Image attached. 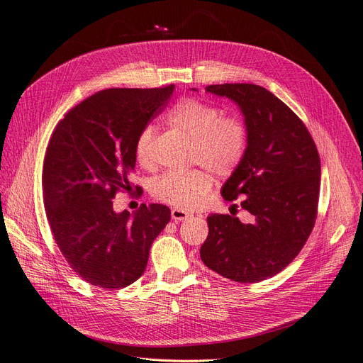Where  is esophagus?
Returning <instances> with one entry per match:
<instances>
[{"label":"esophagus","instance_id":"1","mask_svg":"<svg viewBox=\"0 0 363 363\" xmlns=\"http://www.w3.org/2000/svg\"><path fill=\"white\" fill-rule=\"evenodd\" d=\"M191 214L189 211H185V209H181V208H173L172 209V218L177 220V221H182V220H186L190 218Z\"/></svg>","mask_w":363,"mask_h":363}]
</instances>
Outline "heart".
Listing matches in <instances>:
<instances>
[{
  "mask_svg": "<svg viewBox=\"0 0 363 363\" xmlns=\"http://www.w3.org/2000/svg\"><path fill=\"white\" fill-rule=\"evenodd\" d=\"M216 105L199 99H184L167 114L170 126L193 140L191 160L225 177L241 162L247 131L240 119L221 118ZM154 126H145L134 142V155L142 167L152 166ZM213 185V178L203 169L167 172L152 184V194L162 202L181 208H196L202 203Z\"/></svg>",
  "mask_w": 363,
  "mask_h": 363,
  "instance_id": "heart-1",
  "label": "heart"
}]
</instances>
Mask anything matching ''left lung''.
Listing matches in <instances>:
<instances>
[{
	"label": "left lung",
	"mask_w": 363,
	"mask_h": 363,
	"mask_svg": "<svg viewBox=\"0 0 363 363\" xmlns=\"http://www.w3.org/2000/svg\"><path fill=\"white\" fill-rule=\"evenodd\" d=\"M205 90L235 102L244 118L247 146L221 196L226 201L244 197L241 206L253 221L208 216L201 258L235 282H261L282 272L311 235L321 179L318 150L305 123L267 89L213 84Z\"/></svg>",
	"instance_id": "obj_1"
}]
</instances>
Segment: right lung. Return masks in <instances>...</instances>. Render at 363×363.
Instances as JSON below:
<instances>
[{"label": "right lung", "instance_id": "obj_1", "mask_svg": "<svg viewBox=\"0 0 363 363\" xmlns=\"http://www.w3.org/2000/svg\"><path fill=\"white\" fill-rule=\"evenodd\" d=\"M173 89L98 91L52 133L42 173L46 217L67 264L91 285L116 289L135 282L152 242L169 223L166 205L142 203L134 214L116 213L113 197L131 189L135 138Z\"/></svg>", "mask_w": 363, "mask_h": 363}]
</instances>
